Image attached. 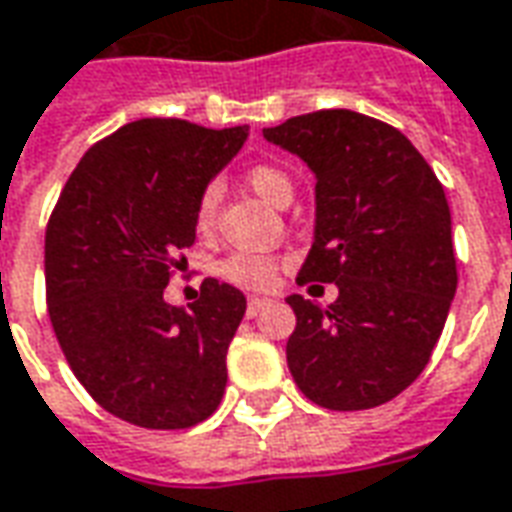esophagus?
I'll list each match as a JSON object with an SVG mask.
<instances>
[{
	"label": "esophagus",
	"mask_w": 512,
	"mask_h": 512,
	"mask_svg": "<svg viewBox=\"0 0 512 512\" xmlns=\"http://www.w3.org/2000/svg\"><path fill=\"white\" fill-rule=\"evenodd\" d=\"M268 305H271V299H266V296H252L249 305H246V313H249V316H257V313H263Z\"/></svg>",
	"instance_id": "obj_1"
}]
</instances>
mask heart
<instances>
[{
	"label": "heart",
	"instance_id": "obj_1",
	"mask_svg": "<svg viewBox=\"0 0 512 512\" xmlns=\"http://www.w3.org/2000/svg\"><path fill=\"white\" fill-rule=\"evenodd\" d=\"M246 182L252 185L257 196H263L268 205H288L293 196L291 177L274 166V163H255L246 171ZM221 205V182L210 180L202 188V194L196 199V227L199 230H210L216 213ZM280 268V257L263 255V252H235V255L224 257L216 266V274L221 280L241 285V288H268Z\"/></svg>",
	"mask_w": 512,
	"mask_h": 512
}]
</instances>
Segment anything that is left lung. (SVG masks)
Returning <instances> with one entry per match:
<instances>
[{
	"label": "left lung",
	"instance_id": "left-lung-1",
	"mask_svg": "<svg viewBox=\"0 0 512 512\" xmlns=\"http://www.w3.org/2000/svg\"><path fill=\"white\" fill-rule=\"evenodd\" d=\"M316 174V235L296 282H335L321 307L288 296L293 382L327 410H368L430 363L457 291L443 185L402 132L355 110L263 130Z\"/></svg>",
	"mask_w": 512,
	"mask_h": 512
}]
</instances>
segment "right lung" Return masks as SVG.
Returning <instances> with one entry per match:
<instances>
[{
	"mask_svg": "<svg viewBox=\"0 0 512 512\" xmlns=\"http://www.w3.org/2000/svg\"><path fill=\"white\" fill-rule=\"evenodd\" d=\"M249 127L141 119L94 144L46 224V305L74 377L96 405L146 430L216 413L246 296L207 277L199 299H163L196 241V199Z\"/></svg>",
	"mask_w": 512,
	"mask_h": 512,
	"instance_id": "obj_1",
	"label": "right lung"
}]
</instances>
